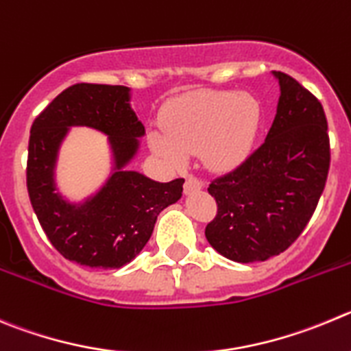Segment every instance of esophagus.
<instances>
[{"instance_id": "esophagus-1", "label": "esophagus", "mask_w": 351, "mask_h": 351, "mask_svg": "<svg viewBox=\"0 0 351 351\" xmlns=\"http://www.w3.org/2000/svg\"><path fill=\"white\" fill-rule=\"evenodd\" d=\"M202 186H204V183H202L201 180L195 178V176H189V178L185 180V185H183V191H185V194H192V192L201 191Z\"/></svg>"}]
</instances>
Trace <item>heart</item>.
Segmentation results:
<instances>
[{"instance_id": "1", "label": "heart", "mask_w": 351, "mask_h": 351, "mask_svg": "<svg viewBox=\"0 0 351 351\" xmlns=\"http://www.w3.org/2000/svg\"><path fill=\"white\" fill-rule=\"evenodd\" d=\"M261 124L256 97L235 90H201L175 98L160 112L162 133H149V147L171 168L183 169L201 152L209 171L228 173L253 150Z\"/></svg>"}]
</instances>
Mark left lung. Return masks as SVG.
Listing matches in <instances>:
<instances>
[{
	"instance_id": "1",
	"label": "left lung",
	"mask_w": 351,
	"mask_h": 351,
	"mask_svg": "<svg viewBox=\"0 0 351 351\" xmlns=\"http://www.w3.org/2000/svg\"><path fill=\"white\" fill-rule=\"evenodd\" d=\"M271 74L279 81L280 97L267 138L208 189L218 211L206 227V239L237 263L284 253L308 225L329 173L322 104L294 77Z\"/></svg>"
}]
</instances>
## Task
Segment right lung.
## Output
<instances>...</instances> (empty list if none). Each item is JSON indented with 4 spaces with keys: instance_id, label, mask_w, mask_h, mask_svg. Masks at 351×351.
<instances>
[{
    "instance_id": "obj_1",
    "label": "right lung",
    "mask_w": 351,
    "mask_h": 351,
    "mask_svg": "<svg viewBox=\"0 0 351 351\" xmlns=\"http://www.w3.org/2000/svg\"><path fill=\"white\" fill-rule=\"evenodd\" d=\"M86 125L110 136L113 175L86 202L69 203L54 185L58 150L68 128ZM145 128L130 106V88L72 84L34 119L29 136L27 192L55 250L90 268H121L150 239L157 216L175 204L183 178L160 183L126 166L136 156Z\"/></svg>"
}]
</instances>
